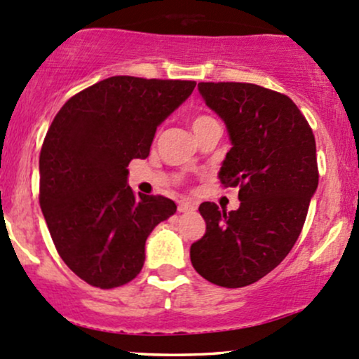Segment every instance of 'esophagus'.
I'll return each mask as SVG.
<instances>
[{"mask_svg": "<svg viewBox=\"0 0 359 359\" xmlns=\"http://www.w3.org/2000/svg\"><path fill=\"white\" fill-rule=\"evenodd\" d=\"M194 210H196V204H192L191 201H180L179 206H177V211L179 212H189Z\"/></svg>", "mask_w": 359, "mask_h": 359, "instance_id": "esophagus-1", "label": "esophagus"}]
</instances>
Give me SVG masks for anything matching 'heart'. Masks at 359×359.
<instances>
[{
	"label": "heart",
	"instance_id": "heart-1",
	"mask_svg": "<svg viewBox=\"0 0 359 359\" xmlns=\"http://www.w3.org/2000/svg\"><path fill=\"white\" fill-rule=\"evenodd\" d=\"M211 121H215V119H211V117H208V116L194 117V121H192V129H198V128H201V126L208 124V122H211Z\"/></svg>",
	"mask_w": 359,
	"mask_h": 359
}]
</instances>
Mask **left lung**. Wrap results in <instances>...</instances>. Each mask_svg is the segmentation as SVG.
Instances as JSON below:
<instances>
[{"label": "left lung", "mask_w": 359, "mask_h": 359, "mask_svg": "<svg viewBox=\"0 0 359 359\" xmlns=\"http://www.w3.org/2000/svg\"><path fill=\"white\" fill-rule=\"evenodd\" d=\"M198 88L226 126L231 148L218 177L238 187L240 208L201 204L206 233L191 245V262L212 285L242 288L269 274L300 237L318 186L315 137L283 93L233 81Z\"/></svg>", "instance_id": "1"}]
</instances>
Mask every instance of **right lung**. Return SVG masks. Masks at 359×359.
<instances>
[{
	"label": "right lung",
	"instance_id": "right-lung-1",
	"mask_svg": "<svg viewBox=\"0 0 359 359\" xmlns=\"http://www.w3.org/2000/svg\"><path fill=\"white\" fill-rule=\"evenodd\" d=\"M196 81L110 76L71 97L39 158L41 210L57 254L102 290L135 279L153 228L177 211L163 196H136L128 165L147 158L156 128Z\"/></svg>",
	"mask_w": 359,
	"mask_h": 359
}]
</instances>
